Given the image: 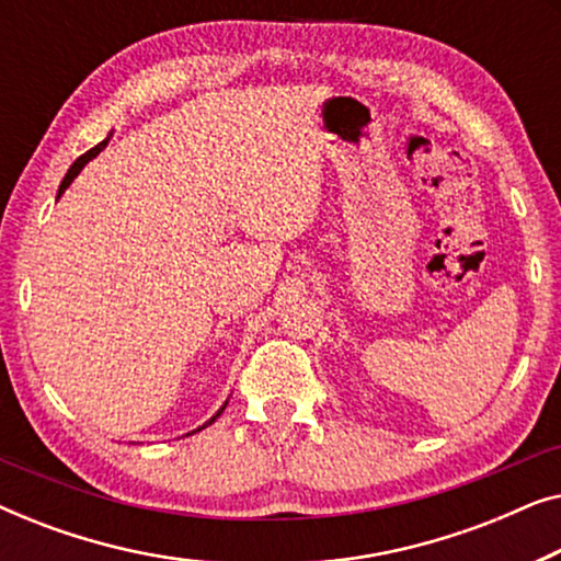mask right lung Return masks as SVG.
I'll use <instances>...</instances> for the list:
<instances>
[{"instance_id":"right-lung-1","label":"right lung","mask_w":561,"mask_h":561,"mask_svg":"<svg viewBox=\"0 0 561 561\" xmlns=\"http://www.w3.org/2000/svg\"><path fill=\"white\" fill-rule=\"evenodd\" d=\"M106 142H110V140H104V142H99V145H96V148H91V150H87V152H83V156H81V158H76V163H73V165H71V168H68V173H66V179H64V181H60V188H58V196H60V194H64V191H66V188H68V183H71V181H73V179H76V175H79V173H81V168H83V165H87V163H89V160H91V158H96V156H99V150H104V145H106ZM225 405H227V403H225ZM225 405H221V409H219V413H217V416H214V419H211V421H206V424H204V426H202V428H206V426H209V424H214V421H217V419H219V416H221V411H225ZM202 428H196V432H202Z\"/></svg>"}]
</instances>
